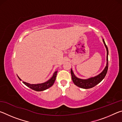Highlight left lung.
<instances>
[{
  "instance_id": "1",
  "label": "left lung",
  "mask_w": 122,
  "mask_h": 122,
  "mask_svg": "<svg viewBox=\"0 0 122 122\" xmlns=\"http://www.w3.org/2000/svg\"><path fill=\"white\" fill-rule=\"evenodd\" d=\"M103 43H104V46L106 47L107 49V65L105 68L104 70L102 71V73H101L100 74H98V75L96 76H94V77L89 78L88 79H81V78H77L75 75H74L73 71L71 69V78L72 80H73V82L75 84L76 86L81 88L83 89H89L94 87L97 84H98L100 82L102 81L103 78L105 77L106 76L107 71H108V48L107 47V45L105 43V41L104 39H103Z\"/></svg>"
}]
</instances>
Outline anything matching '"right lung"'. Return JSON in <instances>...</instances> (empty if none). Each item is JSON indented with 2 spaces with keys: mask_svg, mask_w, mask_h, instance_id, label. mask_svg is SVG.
I'll list each match as a JSON object with an SVG mask.
<instances>
[{
  "mask_svg": "<svg viewBox=\"0 0 122 122\" xmlns=\"http://www.w3.org/2000/svg\"><path fill=\"white\" fill-rule=\"evenodd\" d=\"M57 71H56L54 73L52 77H51L50 79H49L48 81H47L46 82H44V83H40V84H30L28 83H26L25 82H22L23 83L25 84L26 86H27L28 87L32 89L37 91V92H40V91H44L45 90H46L47 89L50 88L51 86L53 85L55 81V79H56V77L57 75ZM19 79L21 81V79L19 77V76H18Z\"/></svg>",
  "mask_w": 122,
  "mask_h": 122,
  "instance_id": "add662e5",
  "label": "right lung"
}]
</instances>
